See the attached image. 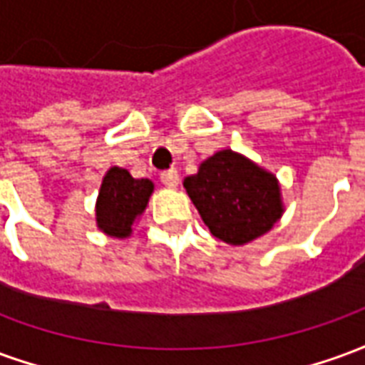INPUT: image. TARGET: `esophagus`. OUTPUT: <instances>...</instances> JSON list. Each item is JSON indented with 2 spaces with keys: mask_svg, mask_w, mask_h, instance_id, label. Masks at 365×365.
<instances>
[{
  "mask_svg": "<svg viewBox=\"0 0 365 365\" xmlns=\"http://www.w3.org/2000/svg\"><path fill=\"white\" fill-rule=\"evenodd\" d=\"M160 182L168 185V187H175L178 183H180V174H178V170L175 168H170V170H164L162 174H160Z\"/></svg>",
  "mask_w": 365,
  "mask_h": 365,
  "instance_id": "esophagus-1",
  "label": "esophagus"
}]
</instances>
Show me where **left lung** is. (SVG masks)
<instances>
[{
    "label": "left lung",
    "mask_w": 365,
    "mask_h": 365,
    "mask_svg": "<svg viewBox=\"0 0 365 365\" xmlns=\"http://www.w3.org/2000/svg\"><path fill=\"white\" fill-rule=\"evenodd\" d=\"M183 185L211 235L227 245H246L262 237L282 217L274 175L232 150L207 158Z\"/></svg>",
    "instance_id": "left-lung-1"
}]
</instances>
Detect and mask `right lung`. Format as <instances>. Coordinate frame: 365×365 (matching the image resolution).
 Returning <instances> with one entry per match:
<instances>
[{
    "instance_id": "obj_1",
    "label": "right lung",
    "mask_w": 365,
    "mask_h": 365,
    "mask_svg": "<svg viewBox=\"0 0 365 365\" xmlns=\"http://www.w3.org/2000/svg\"><path fill=\"white\" fill-rule=\"evenodd\" d=\"M150 180H135L123 168H111L103 178L97 199V225L109 237L125 238L150 197Z\"/></svg>"
}]
</instances>
